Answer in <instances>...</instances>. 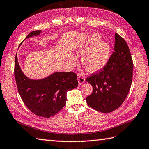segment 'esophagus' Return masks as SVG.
Returning a JSON list of instances; mask_svg holds the SVG:
<instances>
[{
    "instance_id": "esophagus-1",
    "label": "esophagus",
    "mask_w": 149,
    "mask_h": 149,
    "mask_svg": "<svg viewBox=\"0 0 149 149\" xmlns=\"http://www.w3.org/2000/svg\"><path fill=\"white\" fill-rule=\"evenodd\" d=\"M77 80H78L79 84L81 85V84H83V83H84V82H85V78L83 77L82 75H79L78 76V77H77Z\"/></svg>"
}]
</instances>
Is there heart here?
<instances>
[{"mask_svg": "<svg viewBox=\"0 0 149 149\" xmlns=\"http://www.w3.org/2000/svg\"><path fill=\"white\" fill-rule=\"evenodd\" d=\"M100 39L101 37L98 34H90L86 42L77 50L78 53L83 55V66L91 72L102 69L107 65L110 58L109 45ZM77 59L75 55L70 54L68 56V61L72 66L77 63Z\"/></svg>", "mask_w": 149, "mask_h": 149, "instance_id": "obj_1", "label": "heart"}]
</instances>
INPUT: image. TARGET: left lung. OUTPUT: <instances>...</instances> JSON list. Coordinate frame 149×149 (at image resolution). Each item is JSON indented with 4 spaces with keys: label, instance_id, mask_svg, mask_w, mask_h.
Here are the masks:
<instances>
[{
    "label": "left lung",
    "instance_id": "obj_1",
    "mask_svg": "<svg viewBox=\"0 0 149 149\" xmlns=\"http://www.w3.org/2000/svg\"><path fill=\"white\" fill-rule=\"evenodd\" d=\"M133 70L129 47L123 38L116 33L114 51L107 65L86 79L93 88V93L86 98L87 104L105 113L118 109L130 91Z\"/></svg>",
    "mask_w": 149,
    "mask_h": 149
}]
</instances>
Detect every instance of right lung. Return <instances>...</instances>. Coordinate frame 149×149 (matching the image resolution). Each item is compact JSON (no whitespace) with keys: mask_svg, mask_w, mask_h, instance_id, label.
I'll return each instance as SVG.
<instances>
[{"mask_svg":"<svg viewBox=\"0 0 149 149\" xmlns=\"http://www.w3.org/2000/svg\"><path fill=\"white\" fill-rule=\"evenodd\" d=\"M41 30L30 32L25 39L40 34ZM15 77L23 102L36 115L49 118L66 104L67 93L77 87V74L73 72H55L40 80H32L24 75L17 58L15 61Z\"/></svg>","mask_w":149,"mask_h":149,"instance_id":"obj_1","label":"right lung"}]
</instances>
